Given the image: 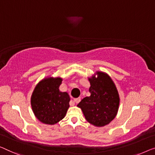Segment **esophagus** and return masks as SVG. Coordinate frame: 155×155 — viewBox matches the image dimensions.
Masks as SVG:
<instances>
[{"mask_svg":"<svg viewBox=\"0 0 155 155\" xmlns=\"http://www.w3.org/2000/svg\"><path fill=\"white\" fill-rule=\"evenodd\" d=\"M81 101V98H76V99H74V100H73V101H74V103H76V104H78V103H79V101Z\"/></svg>","mask_w":155,"mask_h":155,"instance_id":"esophagus-1","label":"esophagus"}]
</instances>
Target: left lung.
<instances>
[{
	"instance_id": "1",
	"label": "left lung",
	"mask_w": 155,
	"mask_h": 155,
	"mask_svg": "<svg viewBox=\"0 0 155 155\" xmlns=\"http://www.w3.org/2000/svg\"><path fill=\"white\" fill-rule=\"evenodd\" d=\"M91 96L85 97L77 107L90 124L95 127L107 125L118 111L120 96L114 82L108 74L97 71L88 77Z\"/></svg>"
}]
</instances>
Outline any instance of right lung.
Masks as SVG:
<instances>
[{"mask_svg": "<svg viewBox=\"0 0 155 155\" xmlns=\"http://www.w3.org/2000/svg\"><path fill=\"white\" fill-rule=\"evenodd\" d=\"M63 78L48 77L36 85L31 104L35 116L46 124H55L63 120L70 107V97L67 92L60 91Z\"/></svg>", "mask_w": 155, "mask_h": 155, "instance_id": "right-lung-1", "label": "right lung"}]
</instances>
